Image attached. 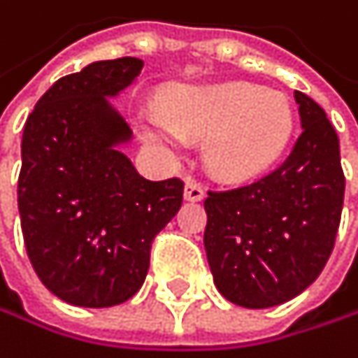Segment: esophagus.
I'll return each instance as SVG.
<instances>
[{
    "label": "esophagus",
    "mask_w": 358,
    "mask_h": 358,
    "mask_svg": "<svg viewBox=\"0 0 358 358\" xmlns=\"http://www.w3.org/2000/svg\"><path fill=\"white\" fill-rule=\"evenodd\" d=\"M203 195H206L203 193V187L197 180H193V178H189L187 185H185V199H189V201H201Z\"/></svg>",
    "instance_id": "esophagus-1"
}]
</instances>
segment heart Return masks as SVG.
Listing matches in <instances>:
<instances>
[{"instance_id":"heart-1","label":"heart","mask_w":358,"mask_h":358,"mask_svg":"<svg viewBox=\"0 0 358 358\" xmlns=\"http://www.w3.org/2000/svg\"><path fill=\"white\" fill-rule=\"evenodd\" d=\"M165 115L167 119H144V138L171 159L185 150V138H208V167L231 180L266 169L285 148L294 127L285 96L252 83L180 90L169 98Z\"/></svg>"}]
</instances>
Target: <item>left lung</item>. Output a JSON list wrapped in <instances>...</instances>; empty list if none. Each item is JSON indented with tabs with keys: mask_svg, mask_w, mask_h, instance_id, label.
<instances>
[{
	"mask_svg": "<svg viewBox=\"0 0 358 358\" xmlns=\"http://www.w3.org/2000/svg\"><path fill=\"white\" fill-rule=\"evenodd\" d=\"M302 134L258 180L208 191L203 235L218 292L245 308L302 294L325 268L342 218L346 178L340 140L325 110L296 92Z\"/></svg>",
	"mask_w": 358,
	"mask_h": 358,
	"instance_id": "1",
	"label": "left lung"
}]
</instances>
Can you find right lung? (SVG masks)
<instances>
[{
  "label": "right lung",
  "instance_id": "1",
  "mask_svg": "<svg viewBox=\"0 0 358 358\" xmlns=\"http://www.w3.org/2000/svg\"><path fill=\"white\" fill-rule=\"evenodd\" d=\"M142 66L127 56L60 77L24 123V248L41 283L73 306L129 300L146 279L152 239L182 206L180 178L146 180L117 148L131 131L106 96L125 90Z\"/></svg>",
  "mask_w": 358,
  "mask_h": 358
}]
</instances>
